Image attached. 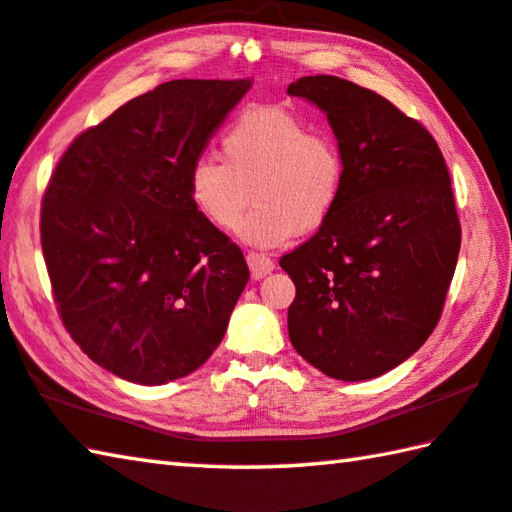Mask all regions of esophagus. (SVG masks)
<instances>
[{
  "instance_id": "obj_1",
  "label": "esophagus",
  "mask_w": 512,
  "mask_h": 512,
  "mask_svg": "<svg viewBox=\"0 0 512 512\" xmlns=\"http://www.w3.org/2000/svg\"><path fill=\"white\" fill-rule=\"evenodd\" d=\"M247 265H249V272H252V278H256V281L274 272V260L258 252L247 254Z\"/></svg>"
}]
</instances>
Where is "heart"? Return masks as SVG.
I'll use <instances>...</instances> for the list:
<instances>
[{"label":"heart","instance_id":"obj_1","mask_svg":"<svg viewBox=\"0 0 512 512\" xmlns=\"http://www.w3.org/2000/svg\"><path fill=\"white\" fill-rule=\"evenodd\" d=\"M218 147L223 163L198 158L187 173L191 205L218 231L238 227L249 191L256 207L238 236L256 247L321 229L339 207L347 180L341 142L292 111L252 106L223 131Z\"/></svg>","mask_w":512,"mask_h":512}]
</instances>
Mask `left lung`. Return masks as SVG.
<instances>
[{"instance_id":"obj_1","label":"left lung","mask_w":512,"mask_h":512,"mask_svg":"<svg viewBox=\"0 0 512 512\" xmlns=\"http://www.w3.org/2000/svg\"><path fill=\"white\" fill-rule=\"evenodd\" d=\"M327 115L347 160L339 207L281 258L294 350L341 381L397 368L435 330L461 247L439 144L383 95L334 75L287 86Z\"/></svg>"}]
</instances>
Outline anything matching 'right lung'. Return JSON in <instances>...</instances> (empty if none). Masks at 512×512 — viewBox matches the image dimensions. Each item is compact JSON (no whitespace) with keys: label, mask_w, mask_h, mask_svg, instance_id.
Returning <instances> with one entry per match:
<instances>
[{"label":"right lung","mask_w":512,"mask_h":512,"mask_svg":"<svg viewBox=\"0 0 512 512\" xmlns=\"http://www.w3.org/2000/svg\"><path fill=\"white\" fill-rule=\"evenodd\" d=\"M249 86L160 84L80 133L48 180L40 231L57 312L120 379H182L227 332L249 269L191 205L187 173Z\"/></svg>","instance_id":"obj_1"}]
</instances>
